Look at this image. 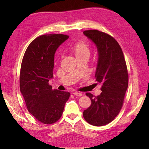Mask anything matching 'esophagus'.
<instances>
[{"label": "esophagus", "instance_id": "obj_1", "mask_svg": "<svg viewBox=\"0 0 149 149\" xmlns=\"http://www.w3.org/2000/svg\"><path fill=\"white\" fill-rule=\"evenodd\" d=\"M73 94H74V95H75V96H78V97H81V96L83 95V94H82L81 93L77 92V91H75V92L73 93Z\"/></svg>", "mask_w": 149, "mask_h": 149}]
</instances>
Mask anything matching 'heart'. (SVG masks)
<instances>
[{
    "label": "heart",
    "mask_w": 149,
    "mask_h": 149,
    "mask_svg": "<svg viewBox=\"0 0 149 149\" xmlns=\"http://www.w3.org/2000/svg\"><path fill=\"white\" fill-rule=\"evenodd\" d=\"M70 52L78 61L81 59H88L90 54V47L86 41L79 40L70 47Z\"/></svg>",
    "instance_id": "heart-1"
}]
</instances>
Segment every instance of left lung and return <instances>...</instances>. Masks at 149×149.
<instances>
[{
  "instance_id": "1",
  "label": "left lung",
  "mask_w": 149,
  "mask_h": 149,
  "mask_svg": "<svg viewBox=\"0 0 149 149\" xmlns=\"http://www.w3.org/2000/svg\"><path fill=\"white\" fill-rule=\"evenodd\" d=\"M83 33L97 47L95 79L102 84L99 95L86 93L91 104L84 111L83 117L91 125L102 126L112 122L122 109L128 87L127 65L121 47L113 37L95 29Z\"/></svg>"
}]
</instances>
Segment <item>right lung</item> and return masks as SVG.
<instances>
[{
	"label": "right lung",
	"mask_w": 149,
	"mask_h": 149,
	"mask_svg": "<svg viewBox=\"0 0 149 149\" xmlns=\"http://www.w3.org/2000/svg\"><path fill=\"white\" fill-rule=\"evenodd\" d=\"M68 37L62 34L37 37L28 46L22 59L20 90L27 110L44 124H52L61 118L70 95L68 91L52 90L49 84L53 77L55 52Z\"/></svg>",
	"instance_id": "add662e5"
}]
</instances>
